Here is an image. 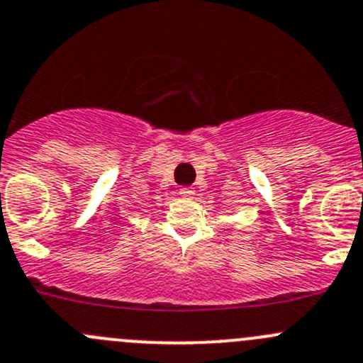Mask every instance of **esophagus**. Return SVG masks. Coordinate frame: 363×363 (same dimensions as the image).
<instances>
[{
  "instance_id": "esophagus-1",
  "label": "esophagus",
  "mask_w": 363,
  "mask_h": 363,
  "mask_svg": "<svg viewBox=\"0 0 363 363\" xmlns=\"http://www.w3.org/2000/svg\"><path fill=\"white\" fill-rule=\"evenodd\" d=\"M179 195L184 196V199H191V196L195 195V189L189 188V186H186V188H181V189H179Z\"/></svg>"
}]
</instances>
